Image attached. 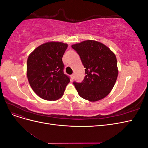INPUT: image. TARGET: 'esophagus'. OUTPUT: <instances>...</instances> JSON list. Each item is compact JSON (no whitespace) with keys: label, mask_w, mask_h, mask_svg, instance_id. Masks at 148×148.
<instances>
[{"label":"esophagus","mask_w":148,"mask_h":148,"mask_svg":"<svg viewBox=\"0 0 148 148\" xmlns=\"http://www.w3.org/2000/svg\"><path fill=\"white\" fill-rule=\"evenodd\" d=\"M70 78H71V80H73V79H74V78H75V75H74V74L71 75Z\"/></svg>","instance_id":"1"}]
</instances>
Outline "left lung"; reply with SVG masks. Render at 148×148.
<instances>
[{
    "mask_svg": "<svg viewBox=\"0 0 148 148\" xmlns=\"http://www.w3.org/2000/svg\"><path fill=\"white\" fill-rule=\"evenodd\" d=\"M71 47L79 54L85 68L83 81L73 82L78 95L91 102L104 99L114 88L118 77L115 53L104 44L94 40H86Z\"/></svg>",
    "mask_w": 148,
    "mask_h": 148,
    "instance_id": "obj_1",
    "label": "left lung"
}]
</instances>
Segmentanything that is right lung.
Masks as SVG:
<instances>
[{
    "instance_id": "add662e5",
    "label": "right lung",
    "mask_w": 148,
    "mask_h": 148,
    "mask_svg": "<svg viewBox=\"0 0 148 148\" xmlns=\"http://www.w3.org/2000/svg\"><path fill=\"white\" fill-rule=\"evenodd\" d=\"M68 44L51 41L36 48L28 56L26 75L34 92L47 101L59 99L64 95L70 78L64 74L63 57Z\"/></svg>"
}]
</instances>
